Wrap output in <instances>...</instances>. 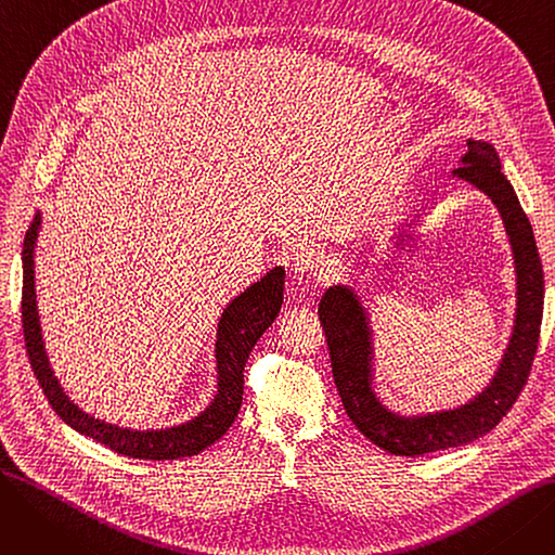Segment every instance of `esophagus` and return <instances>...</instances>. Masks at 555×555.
Wrapping results in <instances>:
<instances>
[{
	"instance_id": "34e87169",
	"label": "esophagus",
	"mask_w": 555,
	"mask_h": 555,
	"mask_svg": "<svg viewBox=\"0 0 555 555\" xmlns=\"http://www.w3.org/2000/svg\"><path fill=\"white\" fill-rule=\"evenodd\" d=\"M328 266V260L322 249H317L314 245H299L293 251V258H289V268H293L295 274H310L317 276L322 274Z\"/></svg>"
}]
</instances>
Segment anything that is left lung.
<instances>
[{"instance_id":"left-lung-1","label":"left lung","mask_w":555,"mask_h":555,"mask_svg":"<svg viewBox=\"0 0 555 555\" xmlns=\"http://www.w3.org/2000/svg\"><path fill=\"white\" fill-rule=\"evenodd\" d=\"M456 178L483 191L500 209L511 238L517 272L515 328L502 364L492 383L473 402L452 412L402 418L389 412L371 389V333L366 314L351 289L328 287L319 301V319L326 331L333 380L341 404L356 427L371 443L396 456H421L436 450L459 448L494 429L511 412L517 396L529 380L538 351L544 276L531 222L502 172L498 153L486 141H468Z\"/></svg>"}]
</instances>
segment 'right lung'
<instances>
[{
  "mask_svg": "<svg viewBox=\"0 0 555 555\" xmlns=\"http://www.w3.org/2000/svg\"><path fill=\"white\" fill-rule=\"evenodd\" d=\"M40 216H36L31 229L24 238V258H22V331L28 362H31L34 375L42 387L51 410L61 416L76 431L90 436L101 446L132 459L149 461H172L180 456H193L202 450L211 448L227 434V429L236 421L243 404V371L249 360L251 348L266 333L279 310L283 306V285L285 272L281 268L262 276L258 283L247 287L241 297L233 299L220 317L218 341H216V362H218V393L207 412L195 421L170 427L162 431H130L121 427H112L107 423L94 421L80 412L78 406L65 396L57 385L53 371L49 366L40 322L36 306L34 287V245L38 238Z\"/></svg>",
  "mask_w": 555,
  "mask_h": 555,
  "instance_id": "add662e5",
  "label": "right lung"
}]
</instances>
